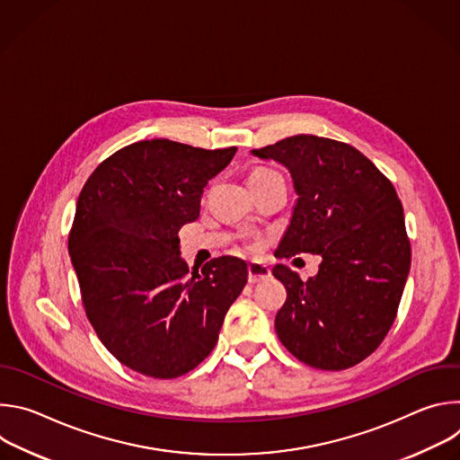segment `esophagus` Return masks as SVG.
Masks as SVG:
<instances>
[{"instance_id": "obj_1", "label": "esophagus", "mask_w": 460, "mask_h": 460, "mask_svg": "<svg viewBox=\"0 0 460 460\" xmlns=\"http://www.w3.org/2000/svg\"><path fill=\"white\" fill-rule=\"evenodd\" d=\"M247 273H249V282L256 284L260 280H266L271 277V271L266 264H261V261H251L247 266Z\"/></svg>"}]
</instances>
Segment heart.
I'll return each mask as SVG.
<instances>
[{
    "mask_svg": "<svg viewBox=\"0 0 460 460\" xmlns=\"http://www.w3.org/2000/svg\"><path fill=\"white\" fill-rule=\"evenodd\" d=\"M271 172H275V171H271V169H264V167H260V169H254V171L251 172V176H249V178H254V176H264V174H271Z\"/></svg>",
    "mask_w": 460,
    "mask_h": 460,
    "instance_id": "1",
    "label": "heart"
}]
</instances>
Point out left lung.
<instances>
[{
	"label": "left lung",
	"instance_id": "left-lung-1",
	"mask_svg": "<svg viewBox=\"0 0 460 460\" xmlns=\"http://www.w3.org/2000/svg\"><path fill=\"white\" fill-rule=\"evenodd\" d=\"M251 153L282 164L298 196L275 256H322L305 282L284 264L273 268L288 291L277 335L311 367H351L387 335L408 280L411 247L397 190L337 140L296 135Z\"/></svg>",
	"mask_w": 460,
	"mask_h": 460
}]
</instances>
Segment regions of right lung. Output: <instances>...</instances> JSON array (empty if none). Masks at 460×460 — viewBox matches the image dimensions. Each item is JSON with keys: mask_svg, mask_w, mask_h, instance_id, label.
<instances>
[{"mask_svg": "<svg viewBox=\"0 0 460 460\" xmlns=\"http://www.w3.org/2000/svg\"><path fill=\"white\" fill-rule=\"evenodd\" d=\"M234 153L142 140L103 160L80 192L69 254L87 318L142 375L176 378L199 366L247 284V264L234 256L189 268L178 238Z\"/></svg>", "mask_w": 460, "mask_h": 460, "instance_id": "obj_1", "label": "right lung"}]
</instances>
